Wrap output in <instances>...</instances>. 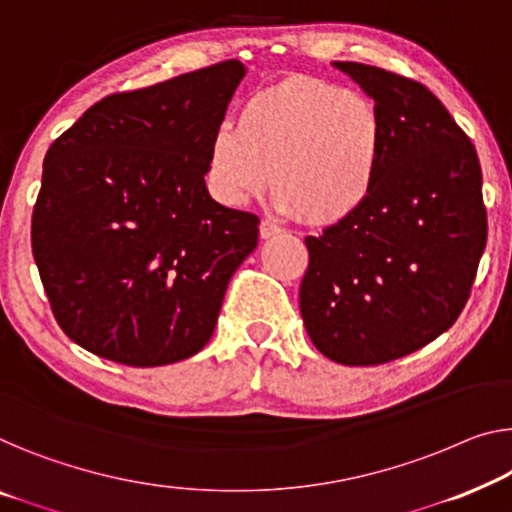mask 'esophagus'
<instances>
[{"instance_id": "1", "label": "esophagus", "mask_w": 512, "mask_h": 512, "mask_svg": "<svg viewBox=\"0 0 512 512\" xmlns=\"http://www.w3.org/2000/svg\"><path fill=\"white\" fill-rule=\"evenodd\" d=\"M278 234H282V227L271 223V220H262V223H259V236H262V239H273V236Z\"/></svg>"}]
</instances>
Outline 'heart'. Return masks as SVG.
I'll list each match as a JSON object with an SVG mask.
<instances>
[{
  "label": "heart",
  "instance_id": "obj_1",
  "mask_svg": "<svg viewBox=\"0 0 512 512\" xmlns=\"http://www.w3.org/2000/svg\"><path fill=\"white\" fill-rule=\"evenodd\" d=\"M384 121L368 96L315 78H287L241 105L236 128L213 131L204 177L225 207L269 186L276 207L312 225L352 218L375 188Z\"/></svg>",
  "mask_w": 512,
  "mask_h": 512
}]
</instances>
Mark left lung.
Listing matches in <instances>:
<instances>
[{"mask_svg": "<svg viewBox=\"0 0 512 512\" xmlns=\"http://www.w3.org/2000/svg\"><path fill=\"white\" fill-rule=\"evenodd\" d=\"M333 66L375 101L384 151L368 202L305 236L301 317L331 361L379 365L439 338L467 305L487 241L483 172L421 82L358 61Z\"/></svg>", "mask_w": 512, "mask_h": 512, "instance_id": "8db88e82", "label": "left lung"}]
</instances>
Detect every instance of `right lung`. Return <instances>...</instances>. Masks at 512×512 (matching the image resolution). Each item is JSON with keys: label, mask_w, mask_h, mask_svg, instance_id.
Masks as SVG:
<instances>
[{"label": "right lung", "mask_w": 512, "mask_h": 512, "mask_svg": "<svg viewBox=\"0 0 512 512\" xmlns=\"http://www.w3.org/2000/svg\"><path fill=\"white\" fill-rule=\"evenodd\" d=\"M246 75L230 59L105 96L50 144L32 253L52 315L87 352L133 368L207 345L255 213L204 183L207 147Z\"/></svg>", "instance_id": "1"}]
</instances>
